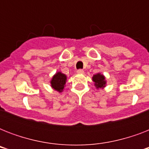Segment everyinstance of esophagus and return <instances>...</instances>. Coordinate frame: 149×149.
<instances>
[{"mask_svg": "<svg viewBox=\"0 0 149 149\" xmlns=\"http://www.w3.org/2000/svg\"><path fill=\"white\" fill-rule=\"evenodd\" d=\"M77 73L78 74H84V71L83 70H77Z\"/></svg>", "mask_w": 149, "mask_h": 149, "instance_id": "esophagus-1", "label": "esophagus"}]
</instances>
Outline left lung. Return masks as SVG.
Returning <instances> with one entry per match:
<instances>
[{"mask_svg": "<svg viewBox=\"0 0 149 149\" xmlns=\"http://www.w3.org/2000/svg\"><path fill=\"white\" fill-rule=\"evenodd\" d=\"M105 79L106 78H105L104 75L100 73V72L93 75V77H92V79H93L94 85H95L97 89H104L106 86L107 81Z\"/></svg>", "mask_w": 149, "mask_h": 149, "instance_id": "1", "label": "left lung"}]
</instances>
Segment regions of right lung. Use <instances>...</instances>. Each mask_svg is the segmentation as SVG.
Returning a JSON list of instances; mask_svg holds the SVG:
<instances>
[{
	"mask_svg": "<svg viewBox=\"0 0 149 149\" xmlns=\"http://www.w3.org/2000/svg\"><path fill=\"white\" fill-rule=\"evenodd\" d=\"M67 77L62 72H57L52 78L50 84L52 88L55 91H58V93L63 92L66 83Z\"/></svg>",
	"mask_w": 149,
	"mask_h": 149,
	"instance_id": "right-lung-1",
	"label": "right lung"
}]
</instances>
